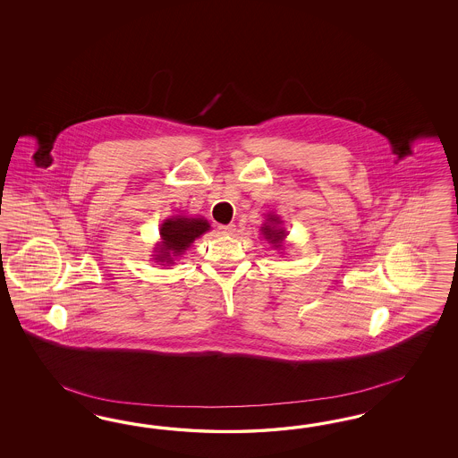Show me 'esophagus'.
I'll return each instance as SVG.
<instances>
[{"instance_id":"1","label":"esophagus","mask_w":458,"mask_h":458,"mask_svg":"<svg viewBox=\"0 0 458 458\" xmlns=\"http://www.w3.org/2000/svg\"><path fill=\"white\" fill-rule=\"evenodd\" d=\"M218 230H220L222 235H232V233L235 232V225H233V223H230V225H220Z\"/></svg>"}]
</instances>
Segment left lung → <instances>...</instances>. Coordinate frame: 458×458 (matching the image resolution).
<instances>
[{
	"label": "left lung",
	"mask_w": 458,
	"mask_h": 458,
	"mask_svg": "<svg viewBox=\"0 0 458 458\" xmlns=\"http://www.w3.org/2000/svg\"><path fill=\"white\" fill-rule=\"evenodd\" d=\"M280 218L277 215H267V222L262 226V235L267 238L268 243H272L276 249H282V243L287 236V232L280 226Z\"/></svg>",
	"instance_id": "8db88e82"
}]
</instances>
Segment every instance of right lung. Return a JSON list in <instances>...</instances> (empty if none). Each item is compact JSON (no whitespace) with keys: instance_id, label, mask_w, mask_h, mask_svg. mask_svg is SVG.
<instances>
[{"instance_id":"add662e5","label":"right lung","mask_w":458,"mask_h":458,"mask_svg":"<svg viewBox=\"0 0 458 458\" xmlns=\"http://www.w3.org/2000/svg\"><path fill=\"white\" fill-rule=\"evenodd\" d=\"M209 230V223L205 218H186V216H173L167 218L166 222L161 225L159 235L161 242L154 251L156 262L161 265L174 264L173 259L181 257L184 250L190 249L196 238L207 233Z\"/></svg>"}]
</instances>
